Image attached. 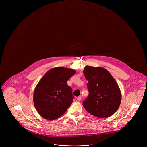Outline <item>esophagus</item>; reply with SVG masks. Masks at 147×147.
Here are the masks:
<instances>
[{
	"instance_id": "obj_1",
	"label": "esophagus",
	"mask_w": 147,
	"mask_h": 147,
	"mask_svg": "<svg viewBox=\"0 0 147 147\" xmlns=\"http://www.w3.org/2000/svg\"><path fill=\"white\" fill-rule=\"evenodd\" d=\"M77 100L78 101H80L81 100H82V97L81 96H79V97H78V98H77Z\"/></svg>"
}]
</instances>
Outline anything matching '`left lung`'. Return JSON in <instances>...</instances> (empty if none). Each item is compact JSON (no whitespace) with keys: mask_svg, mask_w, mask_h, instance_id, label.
Masks as SVG:
<instances>
[{"mask_svg":"<svg viewBox=\"0 0 147 147\" xmlns=\"http://www.w3.org/2000/svg\"><path fill=\"white\" fill-rule=\"evenodd\" d=\"M83 73L89 81L87 86L89 92L83 102L85 109L98 118L112 116L121 102V92L115 79L102 67L87 65Z\"/></svg>","mask_w":147,"mask_h":147,"instance_id":"8db88e82","label":"left lung"}]
</instances>
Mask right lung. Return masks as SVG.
Here are the masks:
<instances>
[{
    "label": "right lung",
    "mask_w": 147,
    "mask_h": 147,
    "mask_svg": "<svg viewBox=\"0 0 147 147\" xmlns=\"http://www.w3.org/2000/svg\"><path fill=\"white\" fill-rule=\"evenodd\" d=\"M76 71L56 67L47 71L36 86L33 100L38 113L47 120L59 118L70 106L74 96L67 81Z\"/></svg>",
    "instance_id": "right-lung-1"
}]
</instances>
